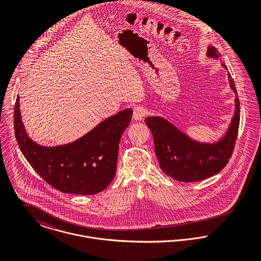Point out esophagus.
<instances>
[{"label":"esophagus","mask_w":261,"mask_h":261,"mask_svg":"<svg viewBox=\"0 0 261 261\" xmlns=\"http://www.w3.org/2000/svg\"><path fill=\"white\" fill-rule=\"evenodd\" d=\"M147 110L144 108V107H141V106H138L134 109V113H133V116L136 120H142L146 115H147Z\"/></svg>","instance_id":"esophagus-1"}]
</instances>
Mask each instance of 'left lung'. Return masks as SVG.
<instances>
[{
  "instance_id": "left-lung-1",
  "label": "left lung",
  "mask_w": 261,
  "mask_h": 261,
  "mask_svg": "<svg viewBox=\"0 0 261 261\" xmlns=\"http://www.w3.org/2000/svg\"><path fill=\"white\" fill-rule=\"evenodd\" d=\"M219 56L215 47H208L207 57L218 59ZM222 66L227 69L224 63ZM228 80L231 89L237 94L230 73ZM145 121L152 134L154 152L164 173L180 182H198L218 174L231 158L238 134L240 103L236 97L229 127L215 143L197 142L161 116H149Z\"/></svg>"
}]
</instances>
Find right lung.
I'll return each mask as SVG.
<instances>
[{
	"label": "right lung",
	"instance_id": "add662e5",
	"mask_svg": "<svg viewBox=\"0 0 261 261\" xmlns=\"http://www.w3.org/2000/svg\"><path fill=\"white\" fill-rule=\"evenodd\" d=\"M19 98L14 112L16 140L42 179L62 193L75 195H94L112 183L116 172L118 144L132 119V109L105 119L72 143L45 147L36 144L26 133Z\"/></svg>",
	"mask_w": 261,
	"mask_h": 261
}]
</instances>
